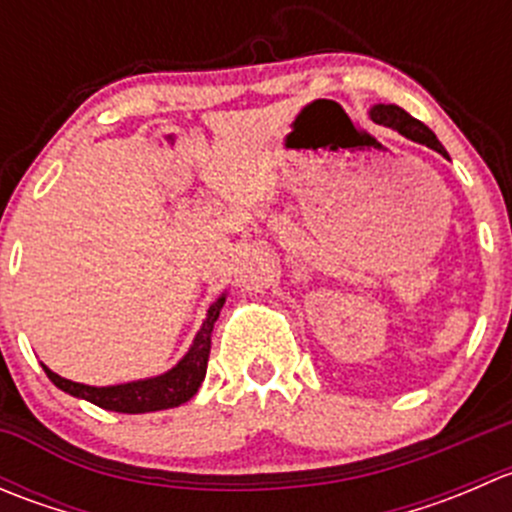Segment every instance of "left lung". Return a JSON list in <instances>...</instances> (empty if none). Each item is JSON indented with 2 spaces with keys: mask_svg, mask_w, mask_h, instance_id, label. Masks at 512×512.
I'll return each mask as SVG.
<instances>
[{
  "mask_svg": "<svg viewBox=\"0 0 512 512\" xmlns=\"http://www.w3.org/2000/svg\"><path fill=\"white\" fill-rule=\"evenodd\" d=\"M369 116L374 123L394 128V131H399L401 136H406L409 141L421 143V146H426V148H433V151L441 153L443 158H448L446 148L441 146V141L436 138V133H433L428 126H423L421 121H416L411 113H406L404 108L396 106V103H376V106H371Z\"/></svg>",
  "mask_w": 512,
  "mask_h": 512,
  "instance_id": "obj_1",
  "label": "left lung"
}]
</instances>
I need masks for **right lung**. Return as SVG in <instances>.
<instances>
[{
    "label": "right lung",
    "instance_id": "1",
    "mask_svg": "<svg viewBox=\"0 0 512 512\" xmlns=\"http://www.w3.org/2000/svg\"><path fill=\"white\" fill-rule=\"evenodd\" d=\"M225 304V294H220L208 309L203 327L195 334L193 344L185 352L183 359L168 369L165 374L151 376V379L128 381V384L116 386H89L79 384V381L64 379V376L54 374L46 364L44 371L54 386H59L66 394L76 396V399L91 401V404L101 406L106 411H116V414H148V411H163L175 409V406L185 404L198 394L200 384L208 371V356H210V337H213V327L220 317V309Z\"/></svg>",
    "mask_w": 512,
    "mask_h": 512
}]
</instances>
